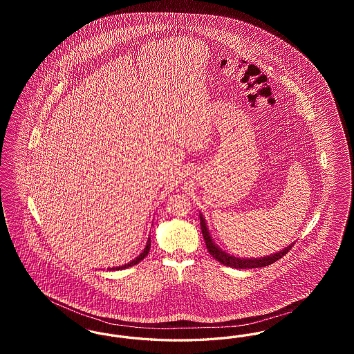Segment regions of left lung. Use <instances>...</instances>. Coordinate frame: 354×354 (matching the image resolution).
<instances>
[{
	"label": "left lung",
	"instance_id": "1",
	"mask_svg": "<svg viewBox=\"0 0 354 354\" xmlns=\"http://www.w3.org/2000/svg\"><path fill=\"white\" fill-rule=\"evenodd\" d=\"M201 216V228H202L203 237L207 245V250L209 254L218 260L221 264L227 266V267H232V268H237V270H252V268H261V267H268L270 264H273L274 261H277L279 259H281L286 254L293 244H289L286 247L283 251L280 252L272 253L270 256H264V257H256V259H241V257H235L230 253L224 252L221 248H219L215 241L212 240L211 234L207 228V223L205 219L203 218L202 214Z\"/></svg>",
	"mask_w": 354,
	"mask_h": 354
}]
</instances>
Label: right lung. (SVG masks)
<instances>
[{
    "label": "right lung",
    "instance_id": "obj_1",
    "mask_svg": "<svg viewBox=\"0 0 354 354\" xmlns=\"http://www.w3.org/2000/svg\"><path fill=\"white\" fill-rule=\"evenodd\" d=\"M150 248H151V239H149L147 240V244H146V247H145V250L142 251V253L136 257V259H134L133 261H130V263H127V264H124V266H122V267H114V268H110V270H124V268H129V267H133V266H135V264H138L139 261H142L147 254H149V252H150Z\"/></svg>",
    "mask_w": 354,
    "mask_h": 354
}]
</instances>
